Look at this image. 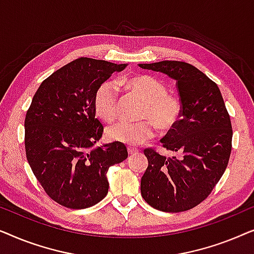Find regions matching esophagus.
<instances>
[{
	"mask_svg": "<svg viewBox=\"0 0 254 254\" xmlns=\"http://www.w3.org/2000/svg\"><path fill=\"white\" fill-rule=\"evenodd\" d=\"M127 151H128V155H134L137 152V149L136 148H131V147H128L127 148Z\"/></svg>",
	"mask_w": 254,
	"mask_h": 254,
	"instance_id": "esophagus-1",
	"label": "esophagus"
}]
</instances>
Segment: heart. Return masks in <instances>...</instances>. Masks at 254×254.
I'll list each match as a JSON object with an SVG mask.
<instances>
[{
    "instance_id": "1",
    "label": "heart",
    "mask_w": 254,
    "mask_h": 254,
    "mask_svg": "<svg viewBox=\"0 0 254 254\" xmlns=\"http://www.w3.org/2000/svg\"><path fill=\"white\" fill-rule=\"evenodd\" d=\"M119 85L136 93L147 102L143 118L150 119L161 130H169L180 117V104L175 97L168 95V88L159 79L148 75H137L121 78ZM95 110L104 120L111 121L118 113V89L111 82L99 85L95 93ZM111 141L128 145H140L154 136V127L149 121L127 123L119 121L107 128Z\"/></svg>"
}]
</instances>
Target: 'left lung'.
I'll return each mask as SVG.
<instances>
[{
  "label": "left lung",
  "instance_id": "1",
  "mask_svg": "<svg viewBox=\"0 0 254 254\" xmlns=\"http://www.w3.org/2000/svg\"><path fill=\"white\" fill-rule=\"evenodd\" d=\"M175 79L182 104L180 120L161 140L179 156L166 158L145 149L148 168L141 194L155 209L179 213L192 209L209 195L227 169L232 128L216 83L194 65L182 61L141 64Z\"/></svg>",
  "mask_w": 254,
  "mask_h": 254
}]
</instances>
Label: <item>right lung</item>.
I'll use <instances>...</instances> for the list:
<instances>
[{"mask_svg": "<svg viewBox=\"0 0 254 254\" xmlns=\"http://www.w3.org/2000/svg\"><path fill=\"white\" fill-rule=\"evenodd\" d=\"M127 64L79 58L41 83L25 118L27 162L47 195L84 209L109 192L107 171L128 157L119 142L95 147L104 127L93 99L100 84Z\"/></svg>", "mask_w": 254, "mask_h": 254, "instance_id": "add662e5", "label": "right lung"}]
</instances>
